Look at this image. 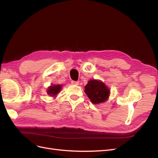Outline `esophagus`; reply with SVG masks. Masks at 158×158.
I'll return each instance as SVG.
<instances>
[{
    "label": "esophagus",
    "mask_w": 158,
    "mask_h": 158,
    "mask_svg": "<svg viewBox=\"0 0 158 158\" xmlns=\"http://www.w3.org/2000/svg\"><path fill=\"white\" fill-rule=\"evenodd\" d=\"M78 83H79V82H78V81H74V80H72V81H71V84H72L78 85Z\"/></svg>",
    "instance_id": "obj_1"
}]
</instances>
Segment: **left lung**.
<instances>
[{"label":"left lung","instance_id":"8db88e82","mask_svg":"<svg viewBox=\"0 0 158 158\" xmlns=\"http://www.w3.org/2000/svg\"><path fill=\"white\" fill-rule=\"evenodd\" d=\"M85 93L93 103L98 104L108 99L109 90L101 81L92 80L85 86Z\"/></svg>","mask_w":158,"mask_h":158}]
</instances>
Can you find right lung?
Returning <instances> with one entry per match:
<instances>
[{"label":"right lung","mask_w":158,"mask_h":158,"mask_svg":"<svg viewBox=\"0 0 158 158\" xmlns=\"http://www.w3.org/2000/svg\"><path fill=\"white\" fill-rule=\"evenodd\" d=\"M60 89L61 85H52L47 89V94L51 96H54L60 92Z\"/></svg>","instance_id":"add662e5"}]
</instances>
